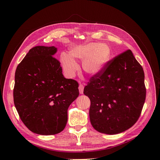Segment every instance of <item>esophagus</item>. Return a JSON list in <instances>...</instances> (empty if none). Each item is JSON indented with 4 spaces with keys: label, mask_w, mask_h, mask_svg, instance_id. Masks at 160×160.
<instances>
[{
    "label": "esophagus",
    "mask_w": 160,
    "mask_h": 160,
    "mask_svg": "<svg viewBox=\"0 0 160 160\" xmlns=\"http://www.w3.org/2000/svg\"><path fill=\"white\" fill-rule=\"evenodd\" d=\"M83 89H84V86H83V85L80 84L79 86V90L80 94H83Z\"/></svg>",
    "instance_id": "34e87169"
}]
</instances>
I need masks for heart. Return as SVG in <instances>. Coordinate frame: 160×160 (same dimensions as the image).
<instances>
[{
    "mask_svg": "<svg viewBox=\"0 0 160 160\" xmlns=\"http://www.w3.org/2000/svg\"><path fill=\"white\" fill-rule=\"evenodd\" d=\"M111 51L105 44L92 42L74 47L70 51V56L62 53L61 61L66 75L72 77L78 70L79 66L74 59L82 61V67L87 73L95 75L103 69L109 59Z\"/></svg>",
    "mask_w": 160,
    "mask_h": 160,
    "instance_id": "obj_1",
    "label": "heart"
}]
</instances>
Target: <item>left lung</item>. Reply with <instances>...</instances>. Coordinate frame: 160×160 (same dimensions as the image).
Segmentation results:
<instances>
[{"label": "left lung", "instance_id": "1", "mask_svg": "<svg viewBox=\"0 0 160 160\" xmlns=\"http://www.w3.org/2000/svg\"><path fill=\"white\" fill-rule=\"evenodd\" d=\"M144 77L142 65L129 49L91 77L83 93L91 101L89 118L95 129L114 135L137 122L146 101Z\"/></svg>", "mask_w": 160, "mask_h": 160}]
</instances>
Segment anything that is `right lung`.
I'll return each mask as SVG.
<instances>
[{
	"instance_id": "add662e5",
	"label": "right lung",
	"mask_w": 160,
	"mask_h": 160,
	"mask_svg": "<svg viewBox=\"0 0 160 160\" xmlns=\"http://www.w3.org/2000/svg\"><path fill=\"white\" fill-rule=\"evenodd\" d=\"M55 47L32 48L15 71L14 103L21 119L32 132L55 135L67 122V110L79 96L77 81L66 79Z\"/></svg>"
}]
</instances>
